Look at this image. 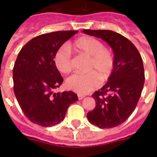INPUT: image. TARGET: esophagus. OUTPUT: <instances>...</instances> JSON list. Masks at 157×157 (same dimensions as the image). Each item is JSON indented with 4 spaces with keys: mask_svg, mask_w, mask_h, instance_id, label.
<instances>
[{
    "mask_svg": "<svg viewBox=\"0 0 157 157\" xmlns=\"http://www.w3.org/2000/svg\"><path fill=\"white\" fill-rule=\"evenodd\" d=\"M77 97H78L79 100H81L82 98H85V95H83V94H77Z\"/></svg>",
    "mask_w": 157,
    "mask_h": 157,
    "instance_id": "1",
    "label": "esophagus"
}]
</instances>
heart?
Instances as JSON below:
<instances>
[{
  "instance_id": "b5f03b06",
  "label": "heart",
  "mask_w": 157,
  "mask_h": 157,
  "mask_svg": "<svg viewBox=\"0 0 157 157\" xmlns=\"http://www.w3.org/2000/svg\"><path fill=\"white\" fill-rule=\"evenodd\" d=\"M74 50L89 57L86 67L87 73H75L67 78V87L79 94H86L99 85V78L107 81L114 68V57L109 50L104 48L100 40L91 36H83L73 43ZM56 68L64 74L69 73L72 68L71 53L67 47L57 50L54 57Z\"/></svg>"
}]
</instances>
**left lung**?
I'll use <instances>...</instances> for the list:
<instances>
[{"instance_id": "1", "label": "left lung", "mask_w": 157, "mask_h": 157, "mask_svg": "<svg viewBox=\"0 0 157 157\" xmlns=\"http://www.w3.org/2000/svg\"><path fill=\"white\" fill-rule=\"evenodd\" d=\"M84 33L105 40L114 53V68L108 81L93 94L95 107L87 113L92 124L101 129L118 126L133 113L144 88L143 59L134 45L110 30H83Z\"/></svg>"}]
</instances>
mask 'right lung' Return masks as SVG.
Wrapping results in <instances>:
<instances>
[{
	"instance_id": "obj_1",
	"label": "right lung",
	"mask_w": 157,
	"mask_h": 157,
	"mask_svg": "<svg viewBox=\"0 0 157 157\" xmlns=\"http://www.w3.org/2000/svg\"><path fill=\"white\" fill-rule=\"evenodd\" d=\"M78 31L45 33L29 40L13 68V91L28 120L43 127L54 126L64 119L70 104L78 100L72 91L54 93L63 78L54 63L57 50Z\"/></svg>"
}]
</instances>
